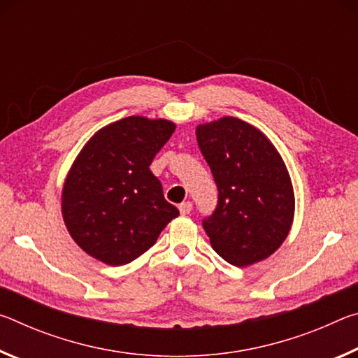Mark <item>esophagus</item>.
I'll return each instance as SVG.
<instances>
[{
	"mask_svg": "<svg viewBox=\"0 0 358 358\" xmlns=\"http://www.w3.org/2000/svg\"><path fill=\"white\" fill-rule=\"evenodd\" d=\"M178 210H180L181 215H189L191 210H192V203H191L189 201H187V202H181V203L178 205Z\"/></svg>",
	"mask_w": 358,
	"mask_h": 358,
	"instance_id": "esophagus-1",
	"label": "esophagus"
}]
</instances>
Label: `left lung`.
Here are the masks:
<instances>
[{
	"mask_svg": "<svg viewBox=\"0 0 358 358\" xmlns=\"http://www.w3.org/2000/svg\"><path fill=\"white\" fill-rule=\"evenodd\" d=\"M196 137L220 191L203 220L211 248L235 266L270 257L294 222L292 181L280 151L262 131L235 117L199 124Z\"/></svg>",
	"mask_w": 358,
	"mask_h": 358,
	"instance_id": "1",
	"label": "left lung"
}]
</instances>
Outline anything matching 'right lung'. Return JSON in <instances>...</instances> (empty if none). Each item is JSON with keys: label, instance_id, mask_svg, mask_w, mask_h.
Listing matches in <instances>:
<instances>
[{"label": "right lung", "instance_id": "add662e5", "mask_svg": "<svg viewBox=\"0 0 358 358\" xmlns=\"http://www.w3.org/2000/svg\"><path fill=\"white\" fill-rule=\"evenodd\" d=\"M175 123L141 115L104 126L66 175L62 215L72 240L107 265L129 264L156 243L180 211L150 171Z\"/></svg>", "mask_w": 358, "mask_h": 358}]
</instances>
